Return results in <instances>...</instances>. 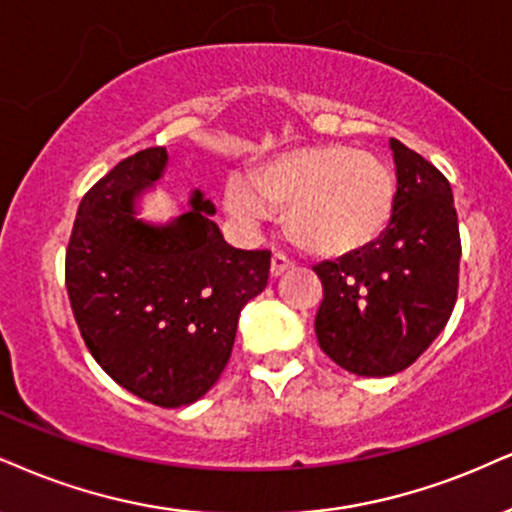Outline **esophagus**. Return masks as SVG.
<instances>
[{
	"mask_svg": "<svg viewBox=\"0 0 512 512\" xmlns=\"http://www.w3.org/2000/svg\"><path fill=\"white\" fill-rule=\"evenodd\" d=\"M292 268H294L292 258L285 256V254H280V251H275L273 258H270V275H273V277L285 275L287 270H292Z\"/></svg>",
	"mask_w": 512,
	"mask_h": 512,
	"instance_id": "esophagus-1",
	"label": "esophagus"
}]
</instances>
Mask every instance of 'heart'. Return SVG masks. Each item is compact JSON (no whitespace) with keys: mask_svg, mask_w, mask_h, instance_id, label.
Instances as JSON below:
<instances>
[{"mask_svg":"<svg viewBox=\"0 0 512 512\" xmlns=\"http://www.w3.org/2000/svg\"><path fill=\"white\" fill-rule=\"evenodd\" d=\"M225 206L244 225L273 218L287 206V230L301 249L339 258L361 254L384 235L396 204L387 163L344 144L294 149L258 175L225 182Z\"/></svg>","mask_w":512,"mask_h":512,"instance_id":"1","label":"heart"}]
</instances>
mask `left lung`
I'll list each match as a JSON object with an SVG mask.
<instances>
[{
    "instance_id": "obj_1",
    "label": "left lung",
    "mask_w": 512,
    "mask_h": 512,
    "mask_svg": "<svg viewBox=\"0 0 512 512\" xmlns=\"http://www.w3.org/2000/svg\"><path fill=\"white\" fill-rule=\"evenodd\" d=\"M396 204L384 235L361 254L323 261L318 344L363 377H387L420 358L449 323L458 299L460 232L451 185L399 140Z\"/></svg>"
}]
</instances>
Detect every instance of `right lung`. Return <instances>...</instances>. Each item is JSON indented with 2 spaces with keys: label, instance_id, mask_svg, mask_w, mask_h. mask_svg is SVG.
Returning <instances> with one entry per match:
<instances>
[{
  "label": "right lung",
  "instance_id": "obj_1",
  "mask_svg": "<svg viewBox=\"0 0 512 512\" xmlns=\"http://www.w3.org/2000/svg\"><path fill=\"white\" fill-rule=\"evenodd\" d=\"M168 163L137 151L80 201L66 249V289L94 361L161 408L194 403L230 361L244 304L268 285L270 251L230 246L201 192L168 225L135 218V197Z\"/></svg>",
  "mask_w": 512,
  "mask_h": 512
}]
</instances>
